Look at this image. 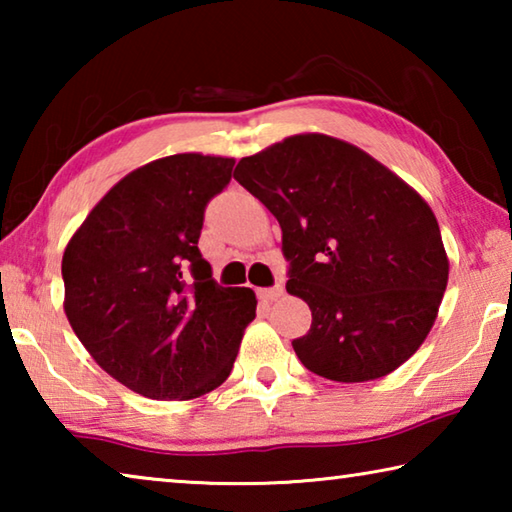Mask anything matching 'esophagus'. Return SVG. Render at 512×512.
Segmentation results:
<instances>
[{
	"label": "esophagus",
	"mask_w": 512,
	"mask_h": 512,
	"mask_svg": "<svg viewBox=\"0 0 512 512\" xmlns=\"http://www.w3.org/2000/svg\"><path fill=\"white\" fill-rule=\"evenodd\" d=\"M282 296H284V284H280V282H277L275 287H271V289H262V298L268 300V302H273V300L282 298Z\"/></svg>",
	"instance_id": "34e87169"
}]
</instances>
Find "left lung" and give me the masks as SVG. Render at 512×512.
I'll return each instance as SVG.
<instances>
[{"label": "left lung", "mask_w": 512, "mask_h": 512, "mask_svg": "<svg viewBox=\"0 0 512 512\" xmlns=\"http://www.w3.org/2000/svg\"><path fill=\"white\" fill-rule=\"evenodd\" d=\"M235 180L282 228L287 291L311 309L293 341L316 375L379 379L427 339L449 262L424 198L336 137L307 133L241 158Z\"/></svg>", "instance_id": "obj_1"}]
</instances>
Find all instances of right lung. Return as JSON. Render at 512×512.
I'll return each instance as SVG.
<instances>
[{"mask_svg": "<svg viewBox=\"0 0 512 512\" xmlns=\"http://www.w3.org/2000/svg\"><path fill=\"white\" fill-rule=\"evenodd\" d=\"M232 158L178 153L128 173L63 255L65 314L92 359L151 400H194L228 379L257 298L219 287L198 250Z\"/></svg>", "mask_w": 512, "mask_h": 512, "instance_id": "right-lung-1", "label": "right lung"}]
</instances>
